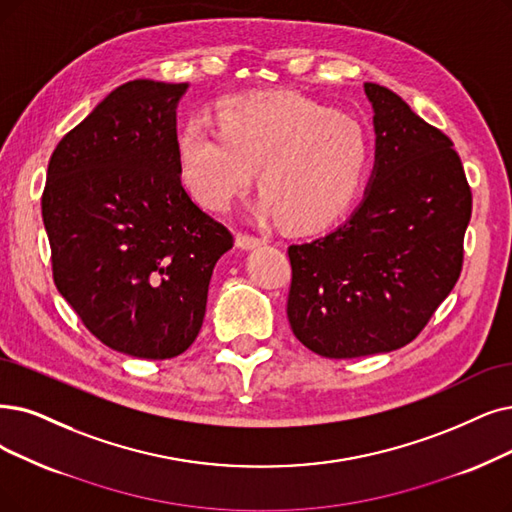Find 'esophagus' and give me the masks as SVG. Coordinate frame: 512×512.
I'll return each instance as SVG.
<instances>
[{
	"instance_id": "34e87169",
	"label": "esophagus",
	"mask_w": 512,
	"mask_h": 512,
	"mask_svg": "<svg viewBox=\"0 0 512 512\" xmlns=\"http://www.w3.org/2000/svg\"><path fill=\"white\" fill-rule=\"evenodd\" d=\"M235 243H237V248H241V250H254V248H258V245H262L264 241L260 237H256V235L237 233Z\"/></svg>"
}]
</instances>
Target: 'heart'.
<instances>
[{
  "mask_svg": "<svg viewBox=\"0 0 512 512\" xmlns=\"http://www.w3.org/2000/svg\"><path fill=\"white\" fill-rule=\"evenodd\" d=\"M218 126L193 119L178 134L180 174L203 206L224 212L258 170V212L290 231H317L357 197L370 170L363 126L298 94L220 100Z\"/></svg>",
  "mask_w": 512,
  "mask_h": 512,
  "instance_id": "b5f03b06",
  "label": "heart"
}]
</instances>
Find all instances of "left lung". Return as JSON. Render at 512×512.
Segmentation results:
<instances>
[{
  "mask_svg": "<svg viewBox=\"0 0 512 512\" xmlns=\"http://www.w3.org/2000/svg\"><path fill=\"white\" fill-rule=\"evenodd\" d=\"M363 88L376 163L359 208L332 233L288 248L292 332L330 359L391 353L422 332L460 277L473 210L454 142L395 92Z\"/></svg>",
  "mask_w": 512,
  "mask_h": 512,
  "instance_id": "left-lung-1",
  "label": "left lung"
}]
</instances>
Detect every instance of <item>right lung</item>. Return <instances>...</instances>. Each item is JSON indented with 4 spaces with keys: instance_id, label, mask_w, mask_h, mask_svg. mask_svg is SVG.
Here are the masks:
<instances>
[{
    "instance_id": "add662e5",
    "label": "right lung",
    "mask_w": 512,
    "mask_h": 512,
    "mask_svg": "<svg viewBox=\"0 0 512 512\" xmlns=\"http://www.w3.org/2000/svg\"><path fill=\"white\" fill-rule=\"evenodd\" d=\"M189 84L134 79L58 142L42 195L58 292L109 349L172 359L195 342L231 231L180 182Z\"/></svg>"
}]
</instances>
